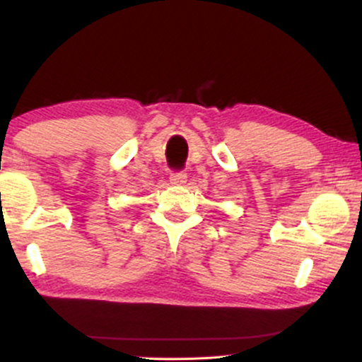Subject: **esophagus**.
Listing matches in <instances>:
<instances>
[{"instance_id":"obj_1","label":"esophagus","mask_w":362,"mask_h":362,"mask_svg":"<svg viewBox=\"0 0 362 362\" xmlns=\"http://www.w3.org/2000/svg\"><path fill=\"white\" fill-rule=\"evenodd\" d=\"M187 182V173L185 172H175L170 175V184L173 185H184Z\"/></svg>"}]
</instances>
